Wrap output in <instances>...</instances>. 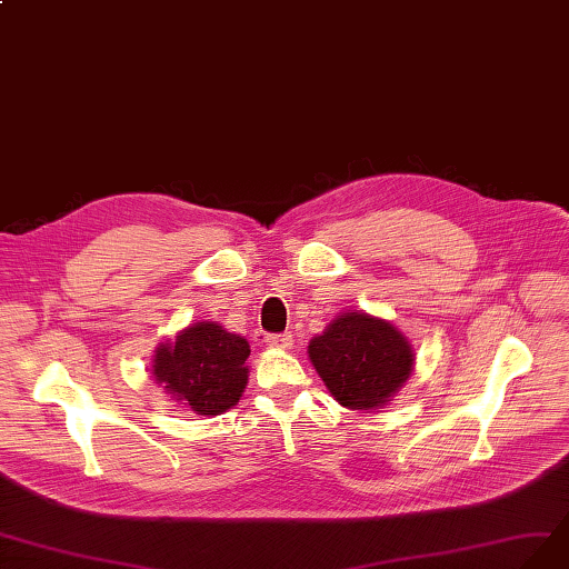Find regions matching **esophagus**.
Wrapping results in <instances>:
<instances>
[{
	"label": "esophagus",
	"instance_id": "obj_1",
	"mask_svg": "<svg viewBox=\"0 0 569 569\" xmlns=\"http://www.w3.org/2000/svg\"><path fill=\"white\" fill-rule=\"evenodd\" d=\"M267 345H269V347H277V349H290V345H292V335H288V332L267 335Z\"/></svg>",
	"mask_w": 569,
	"mask_h": 569
}]
</instances>
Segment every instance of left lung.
<instances>
[{"label": "left lung", "instance_id": "obj_1", "mask_svg": "<svg viewBox=\"0 0 569 569\" xmlns=\"http://www.w3.org/2000/svg\"><path fill=\"white\" fill-rule=\"evenodd\" d=\"M309 359L335 401L351 410L385 406L408 380L415 361L401 332L363 311L332 321L311 340Z\"/></svg>", "mask_w": 569, "mask_h": 569}]
</instances>
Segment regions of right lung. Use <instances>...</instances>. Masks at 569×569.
Wrapping results in <instances>:
<instances>
[{"instance_id": "1", "label": "right lung", "mask_w": 569, "mask_h": 569, "mask_svg": "<svg viewBox=\"0 0 569 569\" xmlns=\"http://www.w3.org/2000/svg\"><path fill=\"white\" fill-rule=\"evenodd\" d=\"M250 347L222 326L201 321L161 345L154 359L157 382L197 415H220L239 403L248 382L243 366Z\"/></svg>"}]
</instances>
